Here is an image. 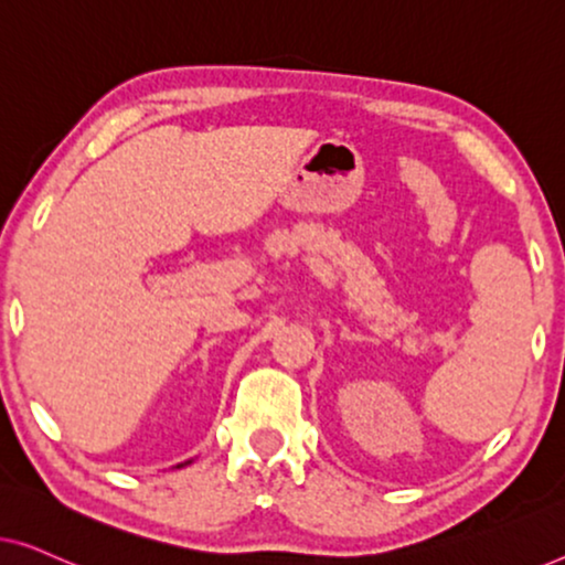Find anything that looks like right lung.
I'll return each instance as SVG.
<instances>
[{
	"label": "right lung",
	"mask_w": 565,
	"mask_h": 565,
	"mask_svg": "<svg viewBox=\"0 0 565 565\" xmlns=\"http://www.w3.org/2000/svg\"><path fill=\"white\" fill-rule=\"evenodd\" d=\"M190 462H192V460H188V462H180V466H177V468H182V466H190Z\"/></svg>",
	"instance_id": "obj_1"
}]
</instances>
